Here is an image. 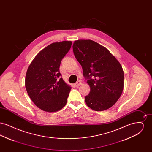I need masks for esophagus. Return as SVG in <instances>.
Listing matches in <instances>:
<instances>
[{
    "label": "esophagus",
    "instance_id": "34e87169",
    "mask_svg": "<svg viewBox=\"0 0 152 152\" xmlns=\"http://www.w3.org/2000/svg\"><path fill=\"white\" fill-rule=\"evenodd\" d=\"M81 84H82V83H81V81H77L76 83L75 84V87H79L80 85H81Z\"/></svg>",
    "mask_w": 152,
    "mask_h": 152
}]
</instances>
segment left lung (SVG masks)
Returning <instances> with one entry per match:
<instances>
[{"mask_svg":"<svg viewBox=\"0 0 152 152\" xmlns=\"http://www.w3.org/2000/svg\"><path fill=\"white\" fill-rule=\"evenodd\" d=\"M72 48L91 88L85 97L87 106L95 111L110 108L123 93L122 66L105 47L92 40H75Z\"/></svg>","mask_w":152,"mask_h":152,"instance_id":"left-lung-1","label":"left lung"}]
</instances>
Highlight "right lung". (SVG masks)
I'll return each instance as SVG.
<instances>
[{"label": "right lung", "instance_id": "right-lung-1", "mask_svg": "<svg viewBox=\"0 0 152 152\" xmlns=\"http://www.w3.org/2000/svg\"><path fill=\"white\" fill-rule=\"evenodd\" d=\"M71 45V41L48 45L37 54L28 68L25 79L27 94L44 111L55 112L66 104L71 87L60 77L59 68Z\"/></svg>", "mask_w": 152, "mask_h": 152}]
</instances>
